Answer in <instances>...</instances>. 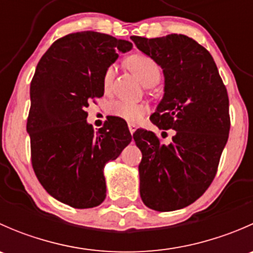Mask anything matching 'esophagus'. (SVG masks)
<instances>
[{"instance_id":"obj_1","label":"esophagus","mask_w":253,"mask_h":253,"mask_svg":"<svg viewBox=\"0 0 253 253\" xmlns=\"http://www.w3.org/2000/svg\"><path fill=\"white\" fill-rule=\"evenodd\" d=\"M136 125H133V124H128V129H129V132H131V133H134V131H136Z\"/></svg>"}]
</instances>
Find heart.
I'll list each match as a JSON object with an SVG mask.
<instances>
[{
	"label": "heart",
	"mask_w": 253,
	"mask_h": 253,
	"mask_svg": "<svg viewBox=\"0 0 253 253\" xmlns=\"http://www.w3.org/2000/svg\"><path fill=\"white\" fill-rule=\"evenodd\" d=\"M128 63L144 85H154L162 77V68L159 63L145 53H134L128 58ZM116 70V65L112 63L108 66L104 72L103 86L105 91H110L112 88ZM145 111H147V108L143 104L128 103V101H116L110 106V114L129 124H137L145 114Z\"/></svg>",
	"instance_id": "1"
}]
</instances>
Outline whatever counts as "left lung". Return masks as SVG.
Segmentation results:
<instances>
[{
  "label": "left lung",
  "mask_w": 253,
  "mask_h": 253,
  "mask_svg": "<svg viewBox=\"0 0 253 253\" xmlns=\"http://www.w3.org/2000/svg\"><path fill=\"white\" fill-rule=\"evenodd\" d=\"M131 39L164 72V98L150 121L176 131L169 144L152 131L133 133L142 152L141 198L158 211L185 208L206 192L218 171L230 131L228 91L209 51L191 38Z\"/></svg>",
  "instance_id": "1"
}]
</instances>
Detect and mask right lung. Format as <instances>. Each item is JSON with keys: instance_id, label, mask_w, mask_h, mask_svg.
<instances>
[{"instance_id": "1", "label": "right lung", "mask_w": 253, "mask_h": 253, "mask_svg": "<svg viewBox=\"0 0 253 253\" xmlns=\"http://www.w3.org/2000/svg\"><path fill=\"white\" fill-rule=\"evenodd\" d=\"M132 42L96 32L56 40L30 83L32 165L48 195L73 208H93L106 197L104 167L132 141L126 122L112 117L94 131L85 109L104 95L103 76Z\"/></svg>"}]
</instances>
